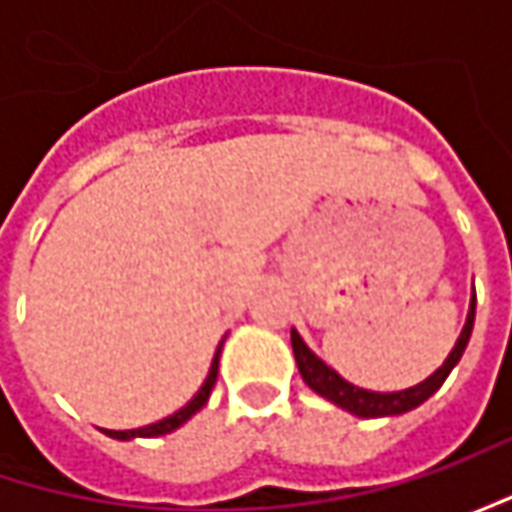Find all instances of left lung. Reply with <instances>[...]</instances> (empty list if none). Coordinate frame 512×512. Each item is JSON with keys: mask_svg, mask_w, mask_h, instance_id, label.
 <instances>
[{"mask_svg": "<svg viewBox=\"0 0 512 512\" xmlns=\"http://www.w3.org/2000/svg\"><path fill=\"white\" fill-rule=\"evenodd\" d=\"M473 319H476V293H473V302H470V316H467V325H464L462 336L456 347L450 350V356L444 359V364L430 376L424 379L422 384L416 387H407V390H399V393H373V390H362L356 384L344 382L342 376L336 370H330L322 359H316L307 344L302 342V336L296 330H290V342H293V353H296V364H299V373L307 382V387H313L319 396H325L333 404H339L344 410L356 413V416H364V419H376V416H399V413H407L413 407H419L424 399H430L439 387L444 384V379L450 376V370L459 364L462 359L464 347L470 342V333H473Z\"/></svg>", "mask_w": 512, "mask_h": 512, "instance_id": "obj_1", "label": "left lung"}]
</instances>
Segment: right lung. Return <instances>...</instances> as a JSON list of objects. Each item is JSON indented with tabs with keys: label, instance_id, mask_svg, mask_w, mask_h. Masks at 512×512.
Wrapping results in <instances>:
<instances>
[{
	"label": "right lung",
	"instance_id": "1",
	"mask_svg": "<svg viewBox=\"0 0 512 512\" xmlns=\"http://www.w3.org/2000/svg\"><path fill=\"white\" fill-rule=\"evenodd\" d=\"M216 373H219V353H216V359H213V364H210V373H207L205 384H202V390L190 399V402L182 407V410H176L173 416H168V419H162V422L156 424H148V427H139V430H108V436H113V439H133V436H145V439H150V436H165V433H170V430H176L179 424H185L196 410H202L205 407V402L210 399V393H213V384H216Z\"/></svg>",
	"mask_w": 512,
	"mask_h": 512
}]
</instances>
